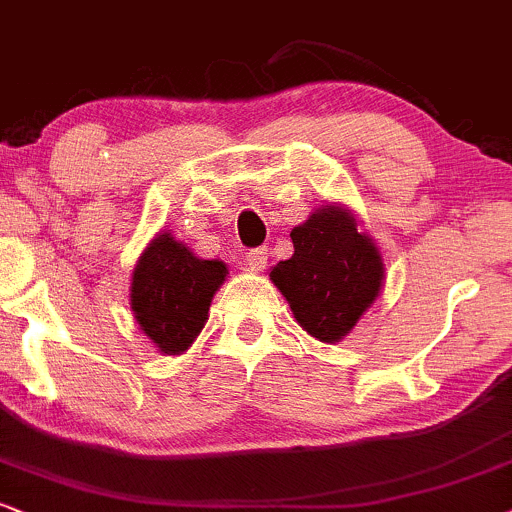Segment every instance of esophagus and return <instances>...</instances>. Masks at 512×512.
Here are the masks:
<instances>
[{"mask_svg": "<svg viewBox=\"0 0 512 512\" xmlns=\"http://www.w3.org/2000/svg\"><path fill=\"white\" fill-rule=\"evenodd\" d=\"M269 260V252L267 248H257V250H250L248 255H245V264H248L250 271H262L264 264Z\"/></svg>", "mask_w": 512, "mask_h": 512, "instance_id": "1", "label": "esophagus"}]
</instances>
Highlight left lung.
I'll use <instances>...</instances> for the list:
<instances>
[{
  "label": "left lung",
  "mask_w": 512,
  "mask_h": 512,
  "mask_svg": "<svg viewBox=\"0 0 512 512\" xmlns=\"http://www.w3.org/2000/svg\"><path fill=\"white\" fill-rule=\"evenodd\" d=\"M293 257L269 269L295 321L335 345L354 331L385 283L380 248L347 205L323 203L290 231Z\"/></svg>",
  "instance_id": "obj_1"
}]
</instances>
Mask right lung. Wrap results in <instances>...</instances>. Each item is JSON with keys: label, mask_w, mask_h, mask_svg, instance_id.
<instances>
[{"label": "right lung", "mask_w": 512, "mask_h": 512, "mask_svg": "<svg viewBox=\"0 0 512 512\" xmlns=\"http://www.w3.org/2000/svg\"><path fill=\"white\" fill-rule=\"evenodd\" d=\"M226 274L222 260H203L172 231H158L148 241L134 264L129 307L158 352L177 357L196 342Z\"/></svg>", "instance_id": "1"}]
</instances>
